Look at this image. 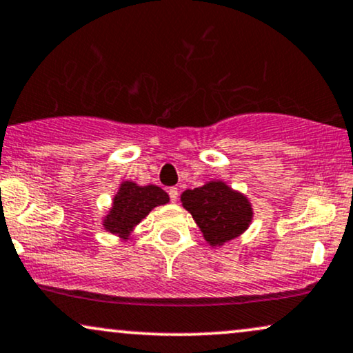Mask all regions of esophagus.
I'll use <instances>...</instances> for the list:
<instances>
[{"mask_svg":"<svg viewBox=\"0 0 353 353\" xmlns=\"http://www.w3.org/2000/svg\"><path fill=\"white\" fill-rule=\"evenodd\" d=\"M168 194H169V199H171V202L176 203L177 199H179V189H177V187H171V189L168 190Z\"/></svg>","mask_w":353,"mask_h":353,"instance_id":"34e87169","label":"esophagus"}]
</instances>
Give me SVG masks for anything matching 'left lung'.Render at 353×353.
<instances>
[{
  "label": "left lung",
  "instance_id": "obj_1",
  "mask_svg": "<svg viewBox=\"0 0 353 353\" xmlns=\"http://www.w3.org/2000/svg\"><path fill=\"white\" fill-rule=\"evenodd\" d=\"M181 200L212 246H221L244 233L252 220L248 199L220 181L185 190Z\"/></svg>",
  "mask_w": 353,
  "mask_h": 353
}]
</instances>
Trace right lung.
I'll use <instances>...</instances> for the list:
<instances>
[{"label":"right lung","instance_id":"obj_1","mask_svg":"<svg viewBox=\"0 0 353 353\" xmlns=\"http://www.w3.org/2000/svg\"><path fill=\"white\" fill-rule=\"evenodd\" d=\"M169 202V195L156 185L140 187L133 182H123L114 199V207L104 220V228L114 234L128 238L133 226L141 221L158 205Z\"/></svg>","mask_w":353,"mask_h":353}]
</instances>
